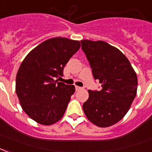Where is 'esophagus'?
<instances>
[{
  "mask_svg": "<svg viewBox=\"0 0 152 152\" xmlns=\"http://www.w3.org/2000/svg\"><path fill=\"white\" fill-rule=\"evenodd\" d=\"M80 89H82L81 87H79V86H76V91H79V90H80Z\"/></svg>",
  "mask_w": 152,
  "mask_h": 152,
  "instance_id": "obj_1",
  "label": "esophagus"
}]
</instances>
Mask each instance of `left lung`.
I'll return each mask as SVG.
<instances>
[{
	"instance_id": "left-lung-1",
	"label": "left lung",
	"mask_w": 152,
	"mask_h": 152,
	"mask_svg": "<svg viewBox=\"0 0 152 152\" xmlns=\"http://www.w3.org/2000/svg\"><path fill=\"white\" fill-rule=\"evenodd\" d=\"M81 48L101 91L88 90L83 104L88 119L100 127H108L126 114L137 93L138 79L122 51L104 41L82 40Z\"/></svg>"
}]
</instances>
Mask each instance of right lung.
Listing matches in <instances>:
<instances>
[{"label":"right lung","instance_id":"right-lung-1","mask_svg":"<svg viewBox=\"0 0 152 152\" xmlns=\"http://www.w3.org/2000/svg\"><path fill=\"white\" fill-rule=\"evenodd\" d=\"M80 48L79 41L52 38L26 56L16 77V93L25 113L39 124L52 125L64 116L74 85L55 80Z\"/></svg>","mask_w":152,"mask_h":152}]
</instances>
